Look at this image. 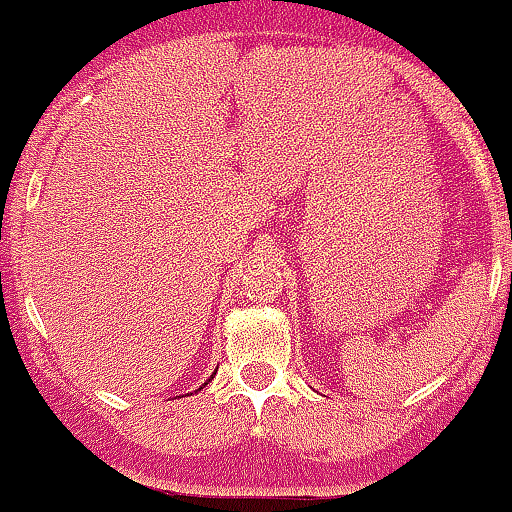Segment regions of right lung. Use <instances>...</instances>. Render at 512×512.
Masks as SVG:
<instances>
[{
    "label": "right lung",
    "instance_id": "right-lung-1",
    "mask_svg": "<svg viewBox=\"0 0 512 512\" xmlns=\"http://www.w3.org/2000/svg\"><path fill=\"white\" fill-rule=\"evenodd\" d=\"M214 376H216V373H214ZM214 376H211V378H214ZM211 378H209V381H211ZM204 386H206V383H204Z\"/></svg>",
    "mask_w": 512,
    "mask_h": 512
}]
</instances>
